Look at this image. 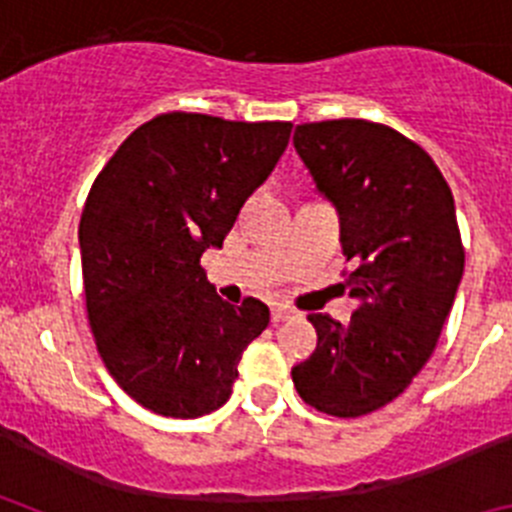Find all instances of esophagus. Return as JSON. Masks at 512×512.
<instances>
[{
	"instance_id": "1",
	"label": "esophagus",
	"mask_w": 512,
	"mask_h": 512,
	"mask_svg": "<svg viewBox=\"0 0 512 512\" xmlns=\"http://www.w3.org/2000/svg\"><path fill=\"white\" fill-rule=\"evenodd\" d=\"M295 315V312L289 310V307L284 305H277V307H271V323L277 325V323H284V320H289Z\"/></svg>"
}]
</instances>
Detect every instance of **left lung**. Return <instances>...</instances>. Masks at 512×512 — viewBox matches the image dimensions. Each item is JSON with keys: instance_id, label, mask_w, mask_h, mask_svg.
<instances>
[{"instance_id": "8db88e82", "label": "left lung", "mask_w": 512, "mask_h": 512, "mask_svg": "<svg viewBox=\"0 0 512 512\" xmlns=\"http://www.w3.org/2000/svg\"><path fill=\"white\" fill-rule=\"evenodd\" d=\"M295 151L341 217V246L356 269L351 323L310 315L318 346L292 369L302 400L359 418L405 392L431 359L464 274L454 194L433 158L369 120L305 122Z\"/></svg>"}]
</instances>
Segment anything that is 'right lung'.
Returning a JSON list of instances; mask_svg holds the SVG:
<instances>
[{"label":"right lung","instance_id":"1","mask_svg":"<svg viewBox=\"0 0 512 512\" xmlns=\"http://www.w3.org/2000/svg\"><path fill=\"white\" fill-rule=\"evenodd\" d=\"M292 122L169 112L140 125L94 179L81 212L84 295L99 356L143 408H223L243 348L269 325L261 300H220L200 266L274 171Z\"/></svg>","mask_w":512,"mask_h":512}]
</instances>
